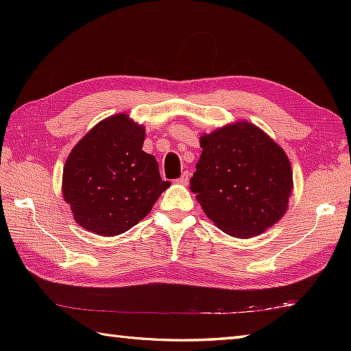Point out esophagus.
<instances>
[{"label": "esophagus", "mask_w": 351, "mask_h": 351, "mask_svg": "<svg viewBox=\"0 0 351 351\" xmlns=\"http://www.w3.org/2000/svg\"><path fill=\"white\" fill-rule=\"evenodd\" d=\"M189 180H190V173L189 171H184V173L181 175V178L180 180H178V184H181V185H187L189 184Z\"/></svg>", "instance_id": "esophagus-1"}]
</instances>
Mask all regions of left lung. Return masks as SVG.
<instances>
[{
	"instance_id": "obj_1",
	"label": "left lung",
	"mask_w": 351,
	"mask_h": 351,
	"mask_svg": "<svg viewBox=\"0 0 351 351\" xmlns=\"http://www.w3.org/2000/svg\"><path fill=\"white\" fill-rule=\"evenodd\" d=\"M191 190L223 232L252 238L278 223L294 189L285 151L256 125L237 121L200 136Z\"/></svg>"
}]
</instances>
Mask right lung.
Listing matches in <instances>:
<instances>
[{
  "mask_svg": "<svg viewBox=\"0 0 351 351\" xmlns=\"http://www.w3.org/2000/svg\"><path fill=\"white\" fill-rule=\"evenodd\" d=\"M145 137L143 125L117 113L73 146L63 167L62 193L81 228L102 237L123 234L170 187L155 156L141 149Z\"/></svg>",
  "mask_w": 351,
  "mask_h": 351,
  "instance_id": "obj_1",
  "label": "right lung"
}]
</instances>
